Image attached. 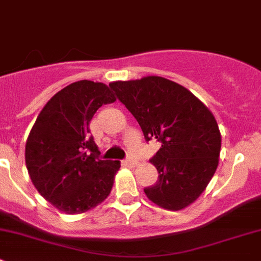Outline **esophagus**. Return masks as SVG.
<instances>
[{"instance_id": "1", "label": "esophagus", "mask_w": 261, "mask_h": 261, "mask_svg": "<svg viewBox=\"0 0 261 261\" xmlns=\"http://www.w3.org/2000/svg\"><path fill=\"white\" fill-rule=\"evenodd\" d=\"M123 163L130 168H135L136 165H138V162H136L135 159H133V158H127V159H125V162Z\"/></svg>"}]
</instances>
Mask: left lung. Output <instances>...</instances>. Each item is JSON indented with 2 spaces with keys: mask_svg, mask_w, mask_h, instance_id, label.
Returning a JSON list of instances; mask_svg holds the SVG:
<instances>
[{
  "mask_svg": "<svg viewBox=\"0 0 261 261\" xmlns=\"http://www.w3.org/2000/svg\"><path fill=\"white\" fill-rule=\"evenodd\" d=\"M110 88L136 118L145 140L162 144L150 159L159 177L144 188L147 198L172 211L193 203L218 165L221 134L211 111L183 86L156 75L112 82Z\"/></svg>",
  "mask_w": 261,
  "mask_h": 261,
  "instance_id": "obj_1",
  "label": "left lung"
}]
</instances>
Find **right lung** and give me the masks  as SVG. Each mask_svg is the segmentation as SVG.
<instances>
[{
    "label": "right lung",
    "instance_id": "1",
    "mask_svg": "<svg viewBox=\"0 0 261 261\" xmlns=\"http://www.w3.org/2000/svg\"><path fill=\"white\" fill-rule=\"evenodd\" d=\"M115 99L106 84L74 82L50 98L31 128L26 168L39 193L59 211L86 212L111 192L120 162L99 158L89 122Z\"/></svg>",
    "mask_w": 261,
    "mask_h": 261
}]
</instances>
